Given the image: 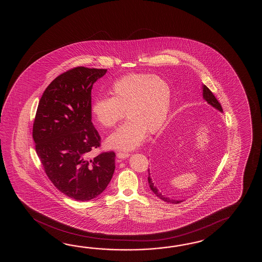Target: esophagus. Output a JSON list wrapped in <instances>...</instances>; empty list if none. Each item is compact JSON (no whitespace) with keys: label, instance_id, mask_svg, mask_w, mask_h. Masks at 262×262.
Here are the masks:
<instances>
[{"label":"esophagus","instance_id":"esophagus-1","mask_svg":"<svg viewBox=\"0 0 262 262\" xmlns=\"http://www.w3.org/2000/svg\"><path fill=\"white\" fill-rule=\"evenodd\" d=\"M130 156L128 152H118L117 157L120 159H124V158H127Z\"/></svg>","mask_w":262,"mask_h":262}]
</instances>
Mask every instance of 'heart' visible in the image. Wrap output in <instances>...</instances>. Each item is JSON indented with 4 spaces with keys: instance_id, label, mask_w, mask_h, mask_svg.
Instances as JSON below:
<instances>
[{
    "instance_id": "1",
    "label": "heart",
    "mask_w": 262,
    "mask_h": 262,
    "mask_svg": "<svg viewBox=\"0 0 262 262\" xmlns=\"http://www.w3.org/2000/svg\"><path fill=\"white\" fill-rule=\"evenodd\" d=\"M112 97L96 98L91 112L104 127H114L124 116L128 120L107 139L108 147L133 150L144 139L147 132L156 133L167 120L171 92L162 78L148 74H130L112 84Z\"/></svg>"
}]
</instances>
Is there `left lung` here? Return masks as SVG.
Instances as JSON below:
<instances>
[{
	"label": "left lung",
	"mask_w": 262,
	"mask_h": 262,
	"mask_svg": "<svg viewBox=\"0 0 262 262\" xmlns=\"http://www.w3.org/2000/svg\"><path fill=\"white\" fill-rule=\"evenodd\" d=\"M202 89H203V98H204V100L207 101V103L208 104H210L211 106H213L214 108H216L217 111L219 112H223L222 106H221V104L218 102L217 99H216V97L213 95L212 92H211V90L209 89L208 87H207L206 85H203L202 86ZM163 145L166 144H160L159 145V147L157 148V150L156 151V155H158V150H159L160 151V157L158 158V156L156 157V155L154 156V160L155 162L156 161V158H157V160H159V158H160V156H163L164 155V146ZM168 150V148H165V150ZM165 154H166V151H165ZM148 172H149V176H148V182H149V185H150V188L154 193H155V195L157 196V198H159L160 200L162 201H165V202H168V203H172V204H178L180 202H182L183 201H177V200H170L169 198H167V196H165V195L162 194L161 192L159 191V190L157 189V186H156V183H155V181H154V179L152 177L150 176V169H148Z\"/></svg>",
	"instance_id": "obj_1"
}]
</instances>
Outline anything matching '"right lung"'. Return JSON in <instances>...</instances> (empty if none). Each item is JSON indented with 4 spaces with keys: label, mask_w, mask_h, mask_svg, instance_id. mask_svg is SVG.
Segmentation results:
<instances>
[{
    "label": "right lung",
    "mask_w": 262,
    "mask_h": 262,
    "mask_svg": "<svg viewBox=\"0 0 262 262\" xmlns=\"http://www.w3.org/2000/svg\"><path fill=\"white\" fill-rule=\"evenodd\" d=\"M106 69L78 67L62 73L45 90L33 126L35 150L56 188L75 201H88L106 189L115 169V152H101L92 123V88Z\"/></svg>",
    "instance_id": "1"
}]
</instances>
